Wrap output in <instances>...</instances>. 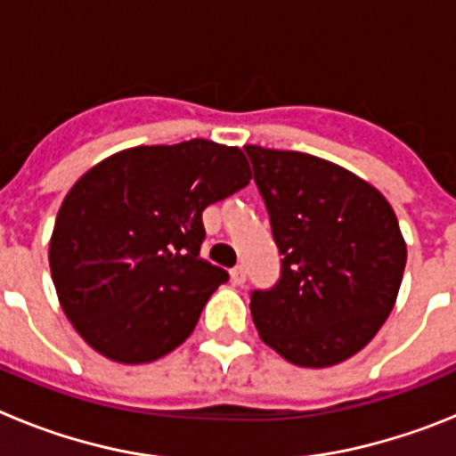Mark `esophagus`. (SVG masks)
<instances>
[{
    "mask_svg": "<svg viewBox=\"0 0 456 456\" xmlns=\"http://www.w3.org/2000/svg\"><path fill=\"white\" fill-rule=\"evenodd\" d=\"M231 278L235 285H244V281H247V269H244V265H237V267H232Z\"/></svg>",
    "mask_w": 456,
    "mask_h": 456,
    "instance_id": "1",
    "label": "esophagus"
}]
</instances>
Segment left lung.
Wrapping results in <instances>:
<instances>
[{
    "label": "left lung",
    "instance_id": "left-lung-1",
    "mask_svg": "<svg viewBox=\"0 0 456 456\" xmlns=\"http://www.w3.org/2000/svg\"><path fill=\"white\" fill-rule=\"evenodd\" d=\"M269 212L281 278L253 289L257 333L301 368L342 363L393 310L406 244L388 200L347 168L292 151L244 146Z\"/></svg>",
    "mask_w": 456,
    "mask_h": 456
}]
</instances>
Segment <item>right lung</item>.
<instances>
[{
  "label": "right lung",
  "instance_id": "obj_1",
  "mask_svg": "<svg viewBox=\"0 0 456 456\" xmlns=\"http://www.w3.org/2000/svg\"><path fill=\"white\" fill-rule=\"evenodd\" d=\"M251 180L240 148L191 139L116 152L72 184L50 269L79 336L118 363L183 345L228 272L200 257L203 209Z\"/></svg>",
  "mask_w": 456,
  "mask_h": 456
}]
</instances>
